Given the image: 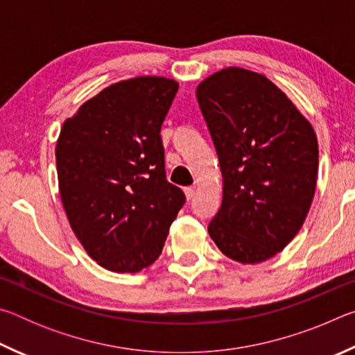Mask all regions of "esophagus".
<instances>
[{
	"instance_id": "esophagus-1",
	"label": "esophagus",
	"mask_w": 355,
	"mask_h": 355,
	"mask_svg": "<svg viewBox=\"0 0 355 355\" xmlns=\"http://www.w3.org/2000/svg\"><path fill=\"white\" fill-rule=\"evenodd\" d=\"M194 194H196L194 188H184V196H186V199H188V200H191L192 197H194Z\"/></svg>"
}]
</instances>
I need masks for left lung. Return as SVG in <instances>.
Returning <instances> with one entry per match:
<instances>
[{"instance_id":"8db88e82","label":"left lung","mask_w":355,"mask_h":355,"mask_svg":"<svg viewBox=\"0 0 355 355\" xmlns=\"http://www.w3.org/2000/svg\"><path fill=\"white\" fill-rule=\"evenodd\" d=\"M196 95L222 172L209 236L232 260L266 261L291 243L309 214L318 178L315 130L257 71L222 69Z\"/></svg>"}]
</instances>
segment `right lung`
Wrapping results in <instances>:
<instances>
[{"mask_svg":"<svg viewBox=\"0 0 355 355\" xmlns=\"http://www.w3.org/2000/svg\"><path fill=\"white\" fill-rule=\"evenodd\" d=\"M177 91L163 76L119 81L62 125L56 167L65 214L107 271L150 266L184 205L183 191L166 178L159 135Z\"/></svg>","mask_w":355,"mask_h":355,"instance_id":"1","label":"right lung"}]
</instances>
